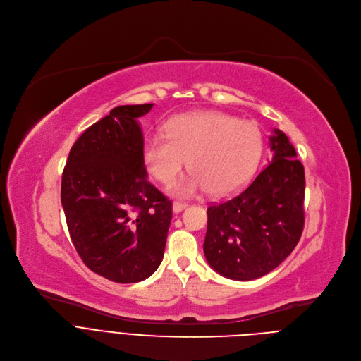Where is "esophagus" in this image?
Segmentation results:
<instances>
[{
	"label": "esophagus",
	"instance_id": "1",
	"mask_svg": "<svg viewBox=\"0 0 361 361\" xmlns=\"http://www.w3.org/2000/svg\"><path fill=\"white\" fill-rule=\"evenodd\" d=\"M185 207H187L185 202H181V201H174V202H173V212H174V213L183 212Z\"/></svg>",
	"mask_w": 361,
	"mask_h": 361
}]
</instances>
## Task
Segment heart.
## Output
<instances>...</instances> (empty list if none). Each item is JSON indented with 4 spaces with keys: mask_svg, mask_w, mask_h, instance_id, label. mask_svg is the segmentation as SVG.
Listing matches in <instances>:
<instances>
[{
    "mask_svg": "<svg viewBox=\"0 0 361 361\" xmlns=\"http://www.w3.org/2000/svg\"><path fill=\"white\" fill-rule=\"evenodd\" d=\"M262 152L259 127L220 111L178 116L169 123L167 134L152 133L144 144L148 171L164 184L176 180L188 159L192 173L173 187L180 195L237 190L254 174Z\"/></svg>",
    "mask_w": 361,
    "mask_h": 361,
    "instance_id": "b5f03b06",
    "label": "heart"
}]
</instances>
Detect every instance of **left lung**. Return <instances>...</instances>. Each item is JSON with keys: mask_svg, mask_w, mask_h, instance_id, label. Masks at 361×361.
<instances>
[{"mask_svg": "<svg viewBox=\"0 0 361 361\" xmlns=\"http://www.w3.org/2000/svg\"><path fill=\"white\" fill-rule=\"evenodd\" d=\"M271 163L233 198L207 209L204 254L219 274L250 281L280 266L304 227V167L288 137L274 128Z\"/></svg>", "mask_w": 361, "mask_h": 361, "instance_id": "8db88e82", "label": "left lung"}]
</instances>
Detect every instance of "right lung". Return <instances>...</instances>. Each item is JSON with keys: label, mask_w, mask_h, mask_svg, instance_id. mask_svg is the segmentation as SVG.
Segmentation results:
<instances>
[{"label": "right lung", "mask_w": 361, "mask_h": 361, "mask_svg": "<svg viewBox=\"0 0 361 361\" xmlns=\"http://www.w3.org/2000/svg\"><path fill=\"white\" fill-rule=\"evenodd\" d=\"M152 104L120 106L71 147L61 204L84 264L116 283H137L159 269L173 217L171 201L147 178L137 118Z\"/></svg>", "instance_id": "right-lung-1"}]
</instances>
